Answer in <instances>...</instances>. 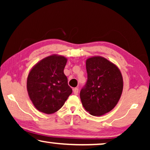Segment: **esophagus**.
Segmentation results:
<instances>
[{"label": "esophagus", "mask_w": 150, "mask_h": 150, "mask_svg": "<svg viewBox=\"0 0 150 150\" xmlns=\"http://www.w3.org/2000/svg\"><path fill=\"white\" fill-rule=\"evenodd\" d=\"M73 92H74V93L75 94V95H78V93H79V89H78V88H74L73 89Z\"/></svg>", "instance_id": "esophagus-1"}]
</instances>
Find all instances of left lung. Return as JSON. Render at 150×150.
<instances>
[{
	"label": "left lung",
	"instance_id": "obj_1",
	"mask_svg": "<svg viewBox=\"0 0 150 150\" xmlns=\"http://www.w3.org/2000/svg\"><path fill=\"white\" fill-rule=\"evenodd\" d=\"M87 81L80 93L83 107L93 116L113 109L122 96L124 82L116 65L100 56L86 60Z\"/></svg>",
	"mask_w": 150,
	"mask_h": 150
}]
</instances>
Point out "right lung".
Returning a JSON list of instances; mask_svg holds the SVG:
<instances>
[{"label":"right lung","instance_id":"obj_1","mask_svg":"<svg viewBox=\"0 0 150 150\" xmlns=\"http://www.w3.org/2000/svg\"><path fill=\"white\" fill-rule=\"evenodd\" d=\"M67 61L62 55H50L37 63L28 73V94L39 111L54 113L62 107L72 93L63 72Z\"/></svg>","mask_w":150,"mask_h":150}]
</instances>
